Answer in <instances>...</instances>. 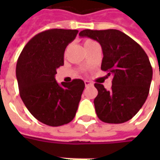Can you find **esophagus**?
Instances as JSON below:
<instances>
[{
	"instance_id": "34e87169",
	"label": "esophagus",
	"mask_w": 160,
	"mask_h": 160,
	"mask_svg": "<svg viewBox=\"0 0 160 160\" xmlns=\"http://www.w3.org/2000/svg\"><path fill=\"white\" fill-rule=\"evenodd\" d=\"M85 85H86V87H89V86H92V83L88 80H85Z\"/></svg>"
}]
</instances>
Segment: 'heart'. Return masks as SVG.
Returning <instances> with one entry per match:
<instances>
[{
  "label": "heart",
  "instance_id": "b5f03b06",
  "mask_svg": "<svg viewBox=\"0 0 160 160\" xmlns=\"http://www.w3.org/2000/svg\"><path fill=\"white\" fill-rule=\"evenodd\" d=\"M92 42H93V41H92V40L90 39H87L86 41H85V46L88 45V44H90V43H92Z\"/></svg>",
  "mask_w": 160,
  "mask_h": 160
}]
</instances>
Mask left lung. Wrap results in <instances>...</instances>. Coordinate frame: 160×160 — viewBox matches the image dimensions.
I'll use <instances>...</instances> for the list:
<instances>
[{
    "label": "left lung",
    "instance_id": "obj_1",
    "mask_svg": "<svg viewBox=\"0 0 160 160\" xmlns=\"http://www.w3.org/2000/svg\"><path fill=\"white\" fill-rule=\"evenodd\" d=\"M96 40L103 50L101 69L112 75L107 91L95 83L94 106L98 118L107 123H122L135 116L147 100L152 68L144 49L130 37L115 29L83 30L79 34Z\"/></svg>",
    "mask_w": 160,
    "mask_h": 160
}]
</instances>
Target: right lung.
<instances>
[{
	"instance_id": "obj_1",
	"label": "right lung",
	"mask_w": 160,
	"mask_h": 160,
	"mask_svg": "<svg viewBox=\"0 0 160 160\" xmlns=\"http://www.w3.org/2000/svg\"><path fill=\"white\" fill-rule=\"evenodd\" d=\"M78 30L50 29L26 43L16 66L19 95L30 113L42 123L57 127L73 120L85 88L82 80L56 82V69Z\"/></svg>"
}]
</instances>
